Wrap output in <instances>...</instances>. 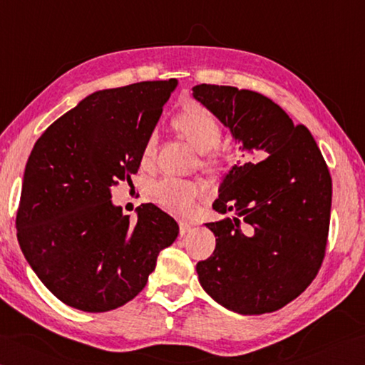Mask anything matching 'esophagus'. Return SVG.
<instances>
[{
	"mask_svg": "<svg viewBox=\"0 0 365 365\" xmlns=\"http://www.w3.org/2000/svg\"><path fill=\"white\" fill-rule=\"evenodd\" d=\"M190 229H192V226H190V222L179 221V232H181V235H186L187 232H190Z\"/></svg>",
	"mask_w": 365,
	"mask_h": 365,
	"instance_id": "34e87169",
	"label": "esophagus"
}]
</instances>
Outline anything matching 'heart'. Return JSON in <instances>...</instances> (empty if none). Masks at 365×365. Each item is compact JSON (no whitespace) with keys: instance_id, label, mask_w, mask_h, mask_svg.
Masks as SVG:
<instances>
[{"instance_id":"1","label":"heart","mask_w":365,"mask_h":365,"mask_svg":"<svg viewBox=\"0 0 365 365\" xmlns=\"http://www.w3.org/2000/svg\"><path fill=\"white\" fill-rule=\"evenodd\" d=\"M173 126L186 138L187 143L195 150L202 153L213 150L220 144L222 131L216 118L210 113L205 107L199 104H190L182 108L181 112L173 118ZM157 136L149 134L140 152V160L144 165H149L155 155ZM237 163V158L229 153L215 152L203 160V166L215 173H227ZM202 194L199 182L186 181V179L165 178L152 187V197L158 205L173 213H187L194 207L195 200Z\"/></svg>"}]
</instances>
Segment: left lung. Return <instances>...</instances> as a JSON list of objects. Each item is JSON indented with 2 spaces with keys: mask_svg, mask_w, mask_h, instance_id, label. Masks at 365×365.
<instances>
[{
  "mask_svg": "<svg viewBox=\"0 0 365 365\" xmlns=\"http://www.w3.org/2000/svg\"><path fill=\"white\" fill-rule=\"evenodd\" d=\"M194 98L231 128L244 149L267 158L235 165L213 208L235 218L207 222L215 252L197 263L203 289L239 314L272 312L308 289L327 248L331 178L314 138L266 96L197 85ZM246 227L242 228L241 225Z\"/></svg>",
  "mask_w": 365,
  "mask_h": 365,
  "instance_id": "left-lung-1",
  "label": "left lung"
}]
</instances>
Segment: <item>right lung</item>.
Wrapping results in <instances>:
<instances>
[{"label":"right lung","instance_id":"right-lung-1","mask_svg":"<svg viewBox=\"0 0 365 365\" xmlns=\"http://www.w3.org/2000/svg\"><path fill=\"white\" fill-rule=\"evenodd\" d=\"M176 80L93 93L46 128L25 166L17 240L25 259L62 303L86 312L120 308L144 289L158 253L179 234L153 203L138 221L110 202L131 181Z\"/></svg>","mask_w":365,"mask_h":365}]
</instances>
